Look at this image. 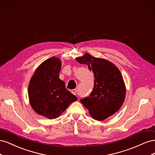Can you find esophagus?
Here are the masks:
<instances>
[{"label":"esophagus","mask_w":155,"mask_h":155,"mask_svg":"<svg viewBox=\"0 0 155 155\" xmlns=\"http://www.w3.org/2000/svg\"><path fill=\"white\" fill-rule=\"evenodd\" d=\"M71 92L74 95H76V89H73V90L71 91Z\"/></svg>","instance_id":"esophagus-1"}]
</instances>
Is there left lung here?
Returning <instances> with one entry per match:
<instances>
[{"instance_id": "8db88e82", "label": "left lung", "mask_w": 155, "mask_h": 155, "mask_svg": "<svg viewBox=\"0 0 155 155\" xmlns=\"http://www.w3.org/2000/svg\"><path fill=\"white\" fill-rule=\"evenodd\" d=\"M87 64L94 76V86L91 94L80 100L92 118L102 121L113 115L122 105L125 87L119 69L108 61L96 58L88 54L76 58Z\"/></svg>"}]
</instances>
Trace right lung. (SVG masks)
Segmentation results:
<instances>
[{"label": "right lung", "mask_w": 155, "mask_h": 155, "mask_svg": "<svg viewBox=\"0 0 155 155\" xmlns=\"http://www.w3.org/2000/svg\"><path fill=\"white\" fill-rule=\"evenodd\" d=\"M61 64L52 57L39 65L28 87L31 107L37 114L54 119L59 117L78 98L65 87L59 78Z\"/></svg>", "instance_id": "add662e5"}]
</instances>
